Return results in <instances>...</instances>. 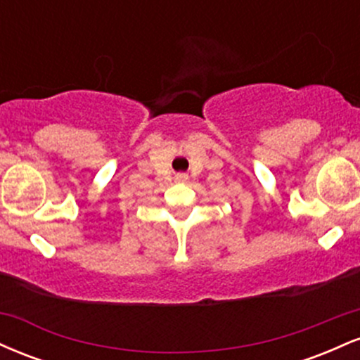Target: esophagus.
<instances>
[{
	"label": "esophagus",
	"instance_id": "1",
	"mask_svg": "<svg viewBox=\"0 0 360 360\" xmlns=\"http://www.w3.org/2000/svg\"><path fill=\"white\" fill-rule=\"evenodd\" d=\"M176 181H179V183H184V181H188V176L183 174V172H179V174H176Z\"/></svg>",
	"mask_w": 360,
	"mask_h": 360
}]
</instances>
